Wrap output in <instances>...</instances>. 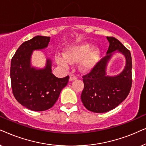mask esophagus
Instances as JSON below:
<instances>
[{"mask_svg":"<svg viewBox=\"0 0 146 146\" xmlns=\"http://www.w3.org/2000/svg\"><path fill=\"white\" fill-rule=\"evenodd\" d=\"M77 79V77L76 75H75L74 74H71L70 75V81H74V80H76Z\"/></svg>","mask_w":146,"mask_h":146,"instance_id":"obj_1","label":"esophagus"}]
</instances>
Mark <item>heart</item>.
<instances>
[{
	"label": "heart",
	"instance_id": "heart-1",
	"mask_svg": "<svg viewBox=\"0 0 146 146\" xmlns=\"http://www.w3.org/2000/svg\"><path fill=\"white\" fill-rule=\"evenodd\" d=\"M90 48L91 46L88 44H80L78 46L70 47L66 51L65 57L57 56L56 57V61L62 67H67L69 65V61H78L85 57L81 63V67L85 69H88L92 67L99 56V51L97 49L91 50L88 54L87 53L89 51Z\"/></svg>",
	"mask_w": 146,
	"mask_h": 146
}]
</instances>
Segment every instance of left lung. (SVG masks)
<instances>
[{
	"mask_svg": "<svg viewBox=\"0 0 146 146\" xmlns=\"http://www.w3.org/2000/svg\"><path fill=\"white\" fill-rule=\"evenodd\" d=\"M109 54L94 65L88 73L83 75L84 88L81 96L85 108L95 113H105L113 110L125 100L132 84V61L130 51L113 36H108ZM115 50L126 56V65L123 72L115 77L106 76V63Z\"/></svg>",
	"mask_w": 146,
	"mask_h": 146,
	"instance_id": "1",
	"label": "left lung"
}]
</instances>
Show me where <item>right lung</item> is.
<instances>
[{
    "label": "right lung",
    "instance_id": "add662e5",
    "mask_svg": "<svg viewBox=\"0 0 146 146\" xmlns=\"http://www.w3.org/2000/svg\"><path fill=\"white\" fill-rule=\"evenodd\" d=\"M50 36H36L23 42L11 59V87L15 99L25 108L35 111L51 108L69 76L58 78L51 73V61L48 59L44 69L36 70L30 65L33 50L47 46Z\"/></svg>",
    "mask_w": 146,
    "mask_h": 146
}]
</instances>
